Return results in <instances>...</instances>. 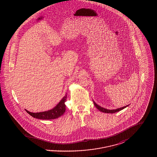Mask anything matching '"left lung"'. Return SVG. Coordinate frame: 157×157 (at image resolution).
<instances>
[{"instance_id":"1","label":"left lung","mask_w":157,"mask_h":157,"mask_svg":"<svg viewBox=\"0 0 157 157\" xmlns=\"http://www.w3.org/2000/svg\"><path fill=\"white\" fill-rule=\"evenodd\" d=\"M93 102H94V104L95 105V106H96V108H97L98 109H99L101 112H104V113H115V112L120 111L122 110L123 109L125 108L126 107L128 106L129 105H127V106H123V107H122V108H117V109H107L104 108H103V107L100 106L99 105L97 104L94 101H93Z\"/></svg>"}]
</instances>
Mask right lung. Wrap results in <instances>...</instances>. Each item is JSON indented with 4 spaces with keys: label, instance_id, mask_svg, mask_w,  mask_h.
<instances>
[{
    "label": "right lung",
    "instance_id": "1",
    "mask_svg": "<svg viewBox=\"0 0 157 157\" xmlns=\"http://www.w3.org/2000/svg\"><path fill=\"white\" fill-rule=\"evenodd\" d=\"M67 95L65 94V97L63 98L58 104L56 105L55 107H54L53 109L49 110L48 111H44L42 112H30L26 109V111L32 117L35 118H37L39 120H49L56 119L62 116L64 112L66 111V105L65 104V102L67 101Z\"/></svg>",
    "mask_w": 157,
    "mask_h": 157
}]
</instances>
